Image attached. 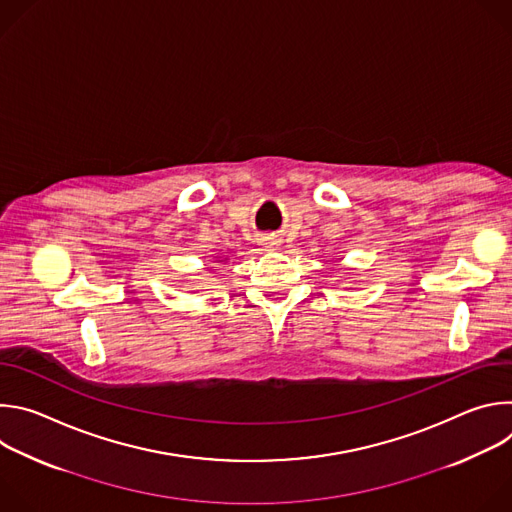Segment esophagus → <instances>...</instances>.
<instances>
[{
	"label": "esophagus",
	"instance_id": "esophagus-1",
	"mask_svg": "<svg viewBox=\"0 0 512 512\" xmlns=\"http://www.w3.org/2000/svg\"><path fill=\"white\" fill-rule=\"evenodd\" d=\"M263 241H265V243H263V245H265V247H267V249H275V245H277V243H275V241H273V239H263Z\"/></svg>",
	"mask_w": 512,
	"mask_h": 512
}]
</instances>
